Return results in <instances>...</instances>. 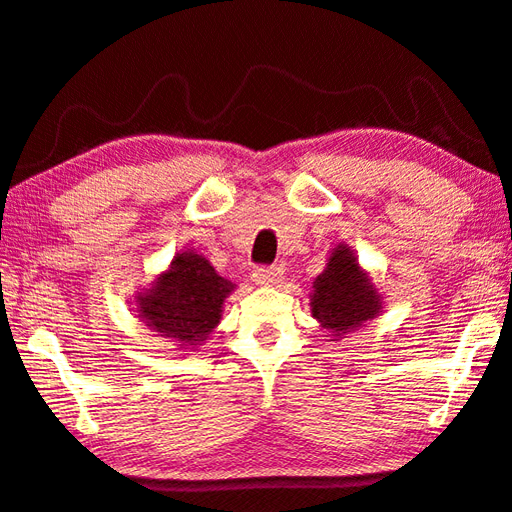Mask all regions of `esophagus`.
<instances>
[{
	"label": "esophagus",
	"instance_id": "1",
	"mask_svg": "<svg viewBox=\"0 0 512 512\" xmlns=\"http://www.w3.org/2000/svg\"><path fill=\"white\" fill-rule=\"evenodd\" d=\"M284 271L280 266H257L253 271V280L259 286H273L282 280Z\"/></svg>",
	"mask_w": 512,
	"mask_h": 512
}]
</instances>
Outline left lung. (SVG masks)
Wrapping results in <instances>:
<instances>
[{"mask_svg": "<svg viewBox=\"0 0 512 512\" xmlns=\"http://www.w3.org/2000/svg\"><path fill=\"white\" fill-rule=\"evenodd\" d=\"M380 311V297L374 284L360 271V266L347 246H338L324 273L315 277L311 295L313 318L333 336H345Z\"/></svg>", "mask_w": 512, "mask_h": 512, "instance_id": "left-lung-1", "label": "left lung"}]
</instances>
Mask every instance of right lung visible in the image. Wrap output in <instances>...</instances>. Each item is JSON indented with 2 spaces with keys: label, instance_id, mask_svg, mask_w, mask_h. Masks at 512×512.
I'll use <instances>...</instances> for the list:
<instances>
[{
  "label": "right lung",
  "instance_id": "obj_1",
  "mask_svg": "<svg viewBox=\"0 0 512 512\" xmlns=\"http://www.w3.org/2000/svg\"><path fill=\"white\" fill-rule=\"evenodd\" d=\"M232 288L206 257L181 253L152 291L138 297V318L165 338L179 340L185 347L197 345L219 324L221 306Z\"/></svg>",
  "mask_w": 512,
  "mask_h": 512
}]
</instances>
